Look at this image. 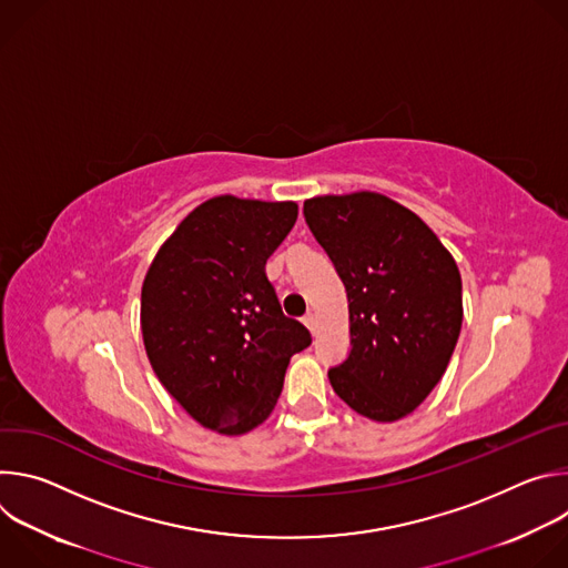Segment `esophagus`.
I'll return each mask as SVG.
<instances>
[{
	"instance_id": "1",
	"label": "esophagus",
	"mask_w": 568,
	"mask_h": 568,
	"mask_svg": "<svg viewBox=\"0 0 568 568\" xmlns=\"http://www.w3.org/2000/svg\"><path fill=\"white\" fill-rule=\"evenodd\" d=\"M303 323H305V328H307L312 335L316 333V314H314V312H307L305 318H303Z\"/></svg>"
}]
</instances>
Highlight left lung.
Here are the masks:
<instances>
[{
  "mask_svg": "<svg viewBox=\"0 0 568 568\" xmlns=\"http://www.w3.org/2000/svg\"><path fill=\"white\" fill-rule=\"evenodd\" d=\"M303 213L348 294L351 353L328 371L335 393L375 423L409 416L445 375L460 335L454 256L382 193L310 197Z\"/></svg>",
  "mask_w": 568,
  "mask_h": 568,
  "instance_id": "1",
  "label": "left lung"
}]
</instances>
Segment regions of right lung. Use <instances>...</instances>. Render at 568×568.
I'll return each mask as SVG.
<instances>
[{
  "mask_svg": "<svg viewBox=\"0 0 568 568\" xmlns=\"http://www.w3.org/2000/svg\"><path fill=\"white\" fill-rule=\"evenodd\" d=\"M296 202L217 195L195 206L152 258L141 335L159 382L202 427L240 436L276 407L303 323L283 314L265 274Z\"/></svg>",
  "mask_w": 568,
  "mask_h": 568,
  "instance_id": "right-lung-1",
  "label": "right lung"
}]
</instances>
